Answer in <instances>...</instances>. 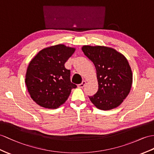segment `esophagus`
<instances>
[{"label": "esophagus", "instance_id": "1", "mask_svg": "<svg viewBox=\"0 0 154 154\" xmlns=\"http://www.w3.org/2000/svg\"><path fill=\"white\" fill-rule=\"evenodd\" d=\"M85 84H86V82H85V81H82V82L81 84H78V88H84V86H85Z\"/></svg>", "mask_w": 154, "mask_h": 154}]
</instances>
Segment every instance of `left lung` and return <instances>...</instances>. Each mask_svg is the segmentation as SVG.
Masks as SVG:
<instances>
[{
  "mask_svg": "<svg viewBox=\"0 0 154 154\" xmlns=\"http://www.w3.org/2000/svg\"><path fill=\"white\" fill-rule=\"evenodd\" d=\"M85 55L94 64L98 91L90 100L100 110H109L120 105L129 95L133 83L132 70L124 55L112 48L84 46Z\"/></svg>",
  "mask_w": 154,
  "mask_h": 154,
  "instance_id": "left-lung-1",
  "label": "left lung"
}]
</instances>
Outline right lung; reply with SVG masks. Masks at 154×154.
<instances>
[{
    "label": "right lung",
    "mask_w": 154,
    "mask_h": 154,
    "mask_svg": "<svg viewBox=\"0 0 154 154\" xmlns=\"http://www.w3.org/2000/svg\"><path fill=\"white\" fill-rule=\"evenodd\" d=\"M75 48L57 44L40 51L27 67L25 84L32 99L40 106L55 109L64 103L76 85L70 82L65 63Z\"/></svg>",
    "instance_id": "add662e5"
}]
</instances>
